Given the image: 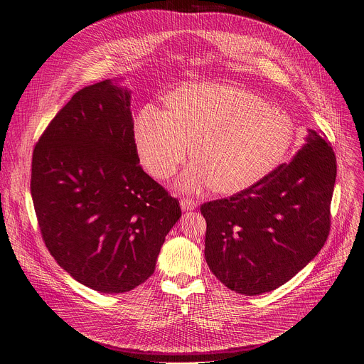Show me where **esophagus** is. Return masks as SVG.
I'll use <instances>...</instances> for the list:
<instances>
[{"mask_svg":"<svg viewBox=\"0 0 364 364\" xmlns=\"http://www.w3.org/2000/svg\"><path fill=\"white\" fill-rule=\"evenodd\" d=\"M180 205H181V209L183 210H194L196 207H197V201L196 200H191V198H186V197H183L181 200H180Z\"/></svg>","mask_w":364,"mask_h":364,"instance_id":"obj_1","label":"esophagus"}]
</instances>
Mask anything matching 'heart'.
Here are the masks:
<instances>
[{"label":"heart","instance_id":"1","mask_svg":"<svg viewBox=\"0 0 364 364\" xmlns=\"http://www.w3.org/2000/svg\"><path fill=\"white\" fill-rule=\"evenodd\" d=\"M135 142L141 163L159 180L180 177L186 191L210 187L237 194L268 178L294 142L291 118L253 93L219 83L183 86L168 96V111L154 103L139 111Z\"/></svg>","mask_w":364,"mask_h":364}]
</instances>
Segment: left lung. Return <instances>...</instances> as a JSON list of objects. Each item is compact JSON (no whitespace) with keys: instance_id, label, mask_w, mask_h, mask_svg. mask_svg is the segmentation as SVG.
Wrapping results in <instances>:
<instances>
[{"instance_id":"8db88e82","label":"left lung","mask_w":364,"mask_h":364,"mask_svg":"<svg viewBox=\"0 0 364 364\" xmlns=\"http://www.w3.org/2000/svg\"><path fill=\"white\" fill-rule=\"evenodd\" d=\"M336 176L330 141L309 129L291 163L252 188L201 204L204 256L216 278L259 295L295 277L328 237Z\"/></svg>"}]
</instances>
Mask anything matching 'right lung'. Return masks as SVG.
<instances>
[{
    "mask_svg": "<svg viewBox=\"0 0 364 364\" xmlns=\"http://www.w3.org/2000/svg\"><path fill=\"white\" fill-rule=\"evenodd\" d=\"M131 92L80 89L33 151L30 190L41 237L77 282L127 292L155 269L180 203L139 166Z\"/></svg>",
    "mask_w": 364,
    "mask_h": 364,
    "instance_id": "1",
    "label": "right lung"
}]
</instances>
